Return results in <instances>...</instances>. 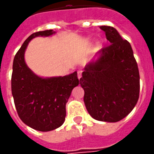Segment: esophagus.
<instances>
[{"instance_id":"esophagus-1","label":"esophagus","mask_w":154,"mask_h":154,"mask_svg":"<svg viewBox=\"0 0 154 154\" xmlns=\"http://www.w3.org/2000/svg\"><path fill=\"white\" fill-rule=\"evenodd\" d=\"M82 70L77 71V77H78V79H80L81 77H82Z\"/></svg>"}]
</instances>
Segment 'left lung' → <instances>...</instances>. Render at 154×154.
I'll use <instances>...</instances> for the list:
<instances>
[{
	"instance_id": "8db88e82",
	"label": "left lung",
	"mask_w": 154,
	"mask_h": 154,
	"mask_svg": "<svg viewBox=\"0 0 154 154\" xmlns=\"http://www.w3.org/2000/svg\"><path fill=\"white\" fill-rule=\"evenodd\" d=\"M100 29L110 44L86 65L80 84L90 116L99 121L118 122L132 111L139 100V68L129 42L111 26Z\"/></svg>"
}]
</instances>
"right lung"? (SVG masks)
<instances>
[{"label":"right lung","instance_id":"obj_1","mask_svg":"<svg viewBox=\"0 0 154 154\" xmlns=\"http://www.w3.org/2000/svg\"><path fill=\"white\" fill-rule=\"evenodd\" d=\"M55 34L53 29L32 34L15 54L11 76V91L19 117L25 125L47 132L60 127L66 117V104L80 81L77 72L64 77H41L25 61V52L32 38Z\"/></svg>","mask_w":154,"mask_h":154}]
</instances>
